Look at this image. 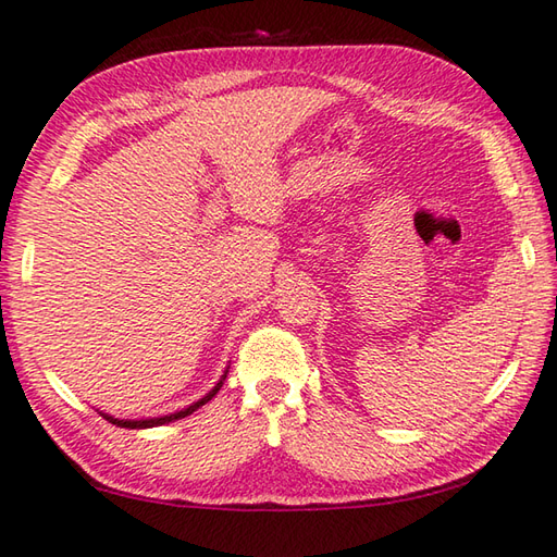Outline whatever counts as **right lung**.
<instances>
[{
  "label": "right lung",
  "mask_w": 557,
  "mask_h": 557,
  "mask_svg": "<svg viewBox=\"0 0 557 557\" xmlns=\"http://www.w3.org/2000/svg\"><path fill=\"white\" fill-rule=\"evenodd\" d=\"M223 380H225V377H223ZM221 384H223V382L215 384V387H213V389H211L207 396H203V399H199L197 404L187 406L185 411H177V413H170V416H161V418H149V421H117V418H112V416H106V418H108V421H110L112 425H120V428H132V430H134V428H153V425H165V423H173V421H180V418H185V416H189V413H195L199 406H203V404H207V401H211L213 396H215V392L221 389Z\"/></svg>",
  "instance_id": "add662e5"
}]
</instances>
